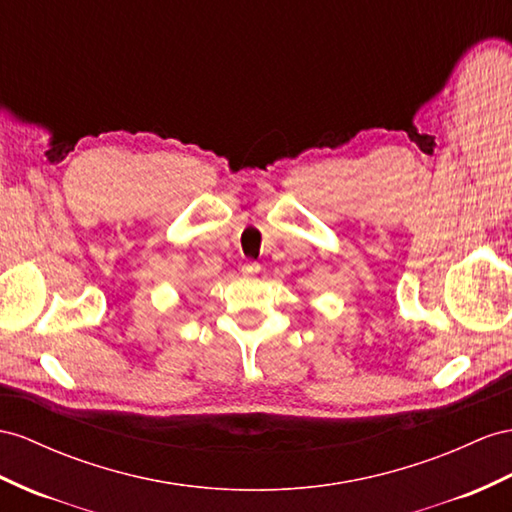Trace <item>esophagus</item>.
Listing matches in <instances>:
<instances>
[{
    "instance_id": "34e87169",
    "label": "esophagus",
    "mask_w": 512,
    "mask_h": 512,
    "mask_svg": "<svg viewBox=\"0 0 512 512\" xmlns=\"http://www.w3.org/2000/svg\"><path fill=\"white\" fill-rule=\"evenodd\" d=\"M261 270L259 264H255V261H246V264H242V274H246V277H253V274H257Z\"/></svg>"
}]
</instances>
